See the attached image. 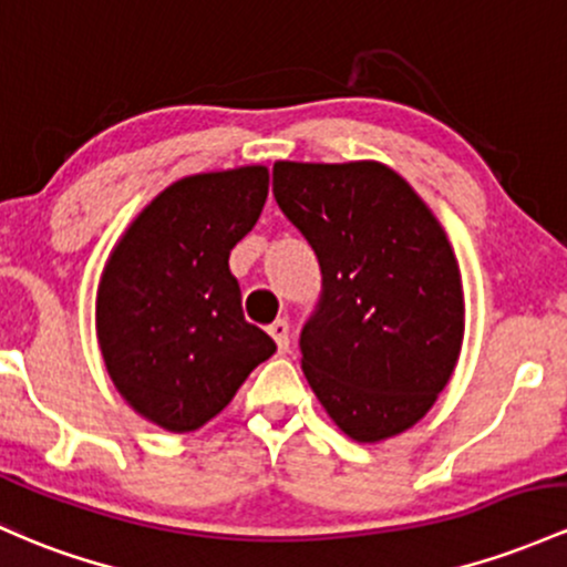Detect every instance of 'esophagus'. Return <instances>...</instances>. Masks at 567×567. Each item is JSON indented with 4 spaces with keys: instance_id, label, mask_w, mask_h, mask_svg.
Instances as JSON below:
<instances>
[{
    "instance_id": "34e87169",
    "label": "esophagus",
    "mask_w": 567,
    "mask_h": 567,
    "mask_svg": "<svg viewBox=\"0 0 567 567\" xmlns=\"http://www.w3.org/2000/svg\"><path fill=\"white\" fill-rule=\"evenodd\" d=\"M269 333H271V339L277 341L279 352H288V347H290V322L285 320V317H279V320L271 322Z\"/></svg>"
}]
</instances>
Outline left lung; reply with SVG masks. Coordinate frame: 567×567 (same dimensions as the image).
<instances>
[{"label":"left lung","instance_id":"1","mask_svg":"<svg viewBox=\"0 0 567 567\" xmlns=\"http://www.w3.org/2000/svg\"><path fill=\"white\" fill-rule=\"evenodd\" d=\"M274 198L322 271L320 303L301 331L309 388L360 444L409 431L463 347V282L444 228L377 161H277Z\"/></svg>","mask_w":567,"mask_h":567}]
</instances>
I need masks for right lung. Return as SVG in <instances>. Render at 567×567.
<instances>
[{"label":"right lung","instance_id":"obj_1","mask_svg":"<svg viewBox=\"0 0 567 567\" xmlns=\"http://www.w3.org/2000/svg\"><path fill=\"white\" fill-rule=\"evenodd\" d=\"M266 166L193 174L134 217L96 293V336L117 393L172 433L202 427L277 352L245 320L228 255L258 223Z\"/></svg>","mask_w":567,"mask_h":567}]
</instances>
